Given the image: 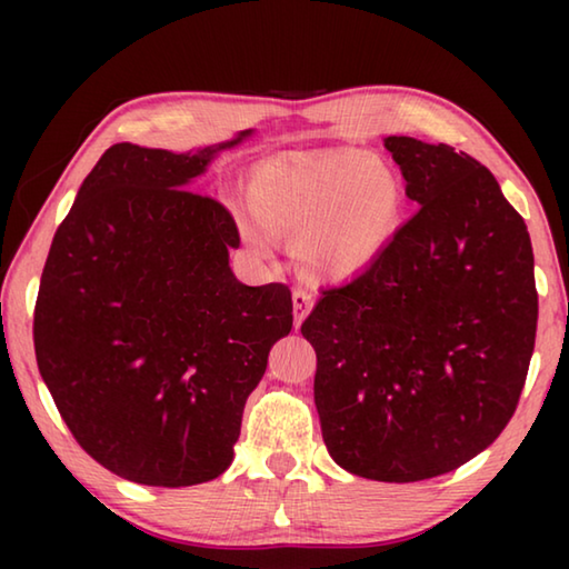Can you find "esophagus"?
Listing matches in <instances>:
<instances>
[{
    "instance_id": "1",
    "label": "esophagus",
    "mask_w": 569,
    "mask_h": 569,
    "mask_svg": "<svg viewBox=\"0 0 569 569\" xmlns=\"http://www.w3.org/2000/svg\"><path fill=\"white\" fill-rule=\"evenodd\" d=\"M313 308V293L306 291V288H296L293 291V323L301 326L308 313Z\"/></svg>"
}]
</instances>
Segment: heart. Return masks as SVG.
I'll return each mask as SVG.
<instances>
[{
    "label": "heart",
    "instance_id": "heart-1",
    "mask_svg": "<svg viewBox=\"0 0 569 569\" xmlns=\"http://www.w3.org/2000/svg\"><path fill=\"white\" fill-rule=\"evenodd\" d=\"M256 220L240 233L268 256L273 236H293V261L308 281H349L379 261L403 218V182L381 156L323 150L268 158L248 172Z\"/></svg>",
    "mask_w": 569,
    "mask_h": 569
}]
</instances>
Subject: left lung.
<instances>
[{"instance_id": "left-lung-1", "label": "left lung", "mask_w": 569, "mask_h": 569, "mask_svg": "<svg viewBox=\"0 0 569 569\" xmlns=\"http://www.w3.org/2000/svg\"><path fill=\"white\" fill-rule=\"evenodd\" d=\"M383 146L421 208L377 263L323 291L301 333L336 465L419 481L477 457L512 419L535 351V256L481 162L403 134Z\"/></svg>"}]
</instances>
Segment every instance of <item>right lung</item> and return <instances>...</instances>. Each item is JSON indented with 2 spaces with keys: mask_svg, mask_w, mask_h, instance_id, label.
Wrapping results in <instances>:
<instances>
[{
  "mask_svg": "<svg viewBox=\"0 0 569 569\" xmlns=\"http://www.w3.org/2000/svg\"><path fill=\"white\" fill-rule=\"evenodd\" d=\"M248 134L180 156L104 150L47 256L37 366L77 445L138 485L223 475L268 351L293 326L288 286L230 271L228 208L188 190Z\"/></svg>",
  "mask_w": 569,
  "mask_h": 569,
  "instance_id": "add662e5",
  "label": "right lung"
}]
</instances>
